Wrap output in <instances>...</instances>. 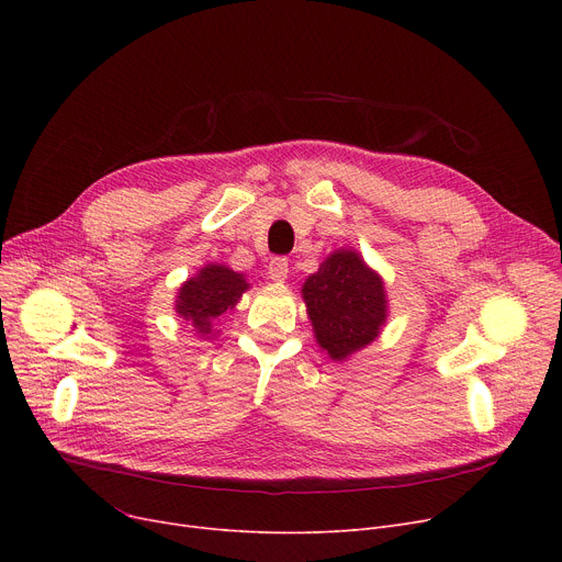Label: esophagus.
<instances>
[{
	"label": "esophagus",
	"mask_w": 562,
	"mask_h": 562,
	"mask_svg": "<svg viewBox=\"0 0 562 562\" xmlns=\"http://www.w3.org/2000/svg\"><path fill=\"white\" fill-rule=\"evenodd\" d=\"M289 276V259L286 257H273L269 261V278L273 282H284Z\"/></svg>",
	"instance_id": "34e87169"
}]
</instances>
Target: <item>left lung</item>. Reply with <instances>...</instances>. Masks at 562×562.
Wrapping results in <instances>:
<instances>
[{
    "label": "left lung",
    "mask_w": 562,
    "mask_h": 562,
    "mask_svg": "<svg viewBox=\"0 0 562 562\" xmlns=\"http://www.w3.org/2000/svg\"><path fill=\"white\" fill-rule=\"evenodd\" d=\"M303 301L316 344L335 362L378 339L387 321V293L382 278L360 252L335 250L303 284Z\"/></svg>",
    "instance_id": "8db88e82"
}]
</instances>
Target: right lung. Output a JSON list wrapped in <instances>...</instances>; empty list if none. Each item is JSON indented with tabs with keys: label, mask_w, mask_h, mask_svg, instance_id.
<instances>
[{
	"label": "right lung",
	"mask_w": 562,
	"mask_h": 562,
	"mask_svg": "<svg viewBox=\"0 0 562 562\" xmlns=\"http://www.w3.org/2000/svg\"><path fill=\"white\" fill-rule=\"evenodd\" d=\"M248 286L244 273H236L223 263H206L198 276L180 286L175 312L189 321L200 337H206L212 335V323L239 303Z\"/></svg>",
	"instance_id": "1"
}]
</instances>
